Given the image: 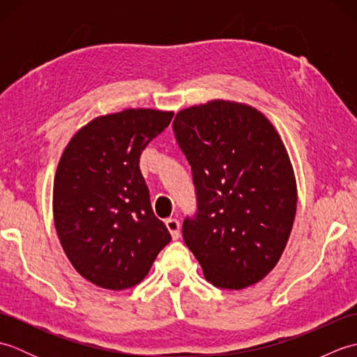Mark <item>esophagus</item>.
Masks as SVG:
<instances>
[{
	"mask_svg": "<svg viewBox=\"0 0 357 357\" xmlns=\"http://www.w3.org/2000/svg\"><path fill=\"white\" fill-rule=\"evenodd\" d=\"M165 227H167V230L170 231L173 239H178V238L181 236V233H179L181 225H179L178 219H167V221H165Z\"/></svg>",
	"mask_w": 357,
	"mask_h": 357,
	"instance_id": "obj_1",
	"label": "esophagus"
}]
</instances>
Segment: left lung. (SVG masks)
<instances>
[{"instance_id":"8db88e82","label":"left lung","mask_w":357,"mask_h":357,"mask_svg":"<svg viewBox=\"0 0 357 357\" xmlns=\"http://www.w3.org/2000/svg\"><path fill=\"white\" fill-rule=\"evenodd\" d=\"M173 130L198 198V213L183 225L185 245L210 284L255 285L282 256L298 207L282 139L264 113L225 100L178 112Z\"/></svg>"}]
</instances>
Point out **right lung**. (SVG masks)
Masks as SVG:
<instances>
[{"label": "right lung", "instance_id": "1", "mask_svg": "<svg viewBox=\"0 0 357 357\" xmlns=\"http://www.w3.org/2000/svg\"><path fill=\"white\" fill-rule=\"evenodd\" d=\"M173 112L126 109L72 136L53 181V222L73 268L105 290L147 276L172 236L151 210L139 158Z\"/></svg>", "mask_w": 357, "mask_h": 357}]
</instances>
